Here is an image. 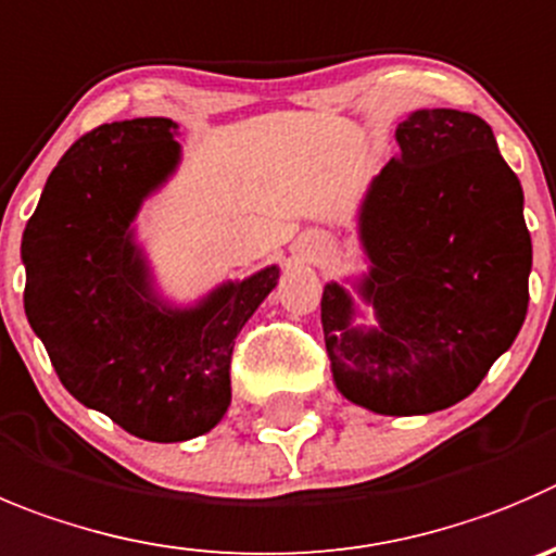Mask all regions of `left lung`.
I'll return each mask as SVG.
<instances>
[{
  "instance_id": "obj_1",
  "label": "left lung",
  "mask_w": 556,
  "mask_h": 556,
  "mask_svg": "<svg viewBox=\"0 0 556 556\" xmlns=\"http://www.w3.org/2000/svg\"><path fill=\"white\" fill-rule=\"evenodd\" d=\"M399 157L361 207L368 273L354 283L377 327H357L341 283L321 294L336 388L377 415H428L467 399L519 336L532 240L519 177L485 119L412 111Z\"/></svg>"
}]
</instances>
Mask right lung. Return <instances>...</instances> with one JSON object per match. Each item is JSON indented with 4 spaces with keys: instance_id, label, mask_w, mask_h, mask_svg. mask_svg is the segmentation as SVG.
I'll use <instances>...</instances> for the list:
<instances>
[{
    "instance_id": "obj_1",
    "label": "right lung",
    "mask_w": 556,
    "mask_h": 556,
    "mask_svg": "<svg viewBox=\"0 0 556 556\" xmlns=\"http://www.w3.org/2000/svg\"><path fill=\"white\" fill-rule=\"evenodd\" d=\"M177 123L100 125L62 155L21 240L24 311L67 393L150 442H185L231 401L237 332L278 283L264 267L172 308L134 240L141 202L179 163Z\"/></svg>"
}]
</instances>
